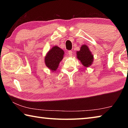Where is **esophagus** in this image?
I'll list each match as a JSON object with an SVG mask.
<instances>
[{
	"label": "esophagus",
	"mask_w": 128,
	"mask_h": 128,
	"mask_svg": "<svg viewBox=\"0 0 128 128\" xmlns=\"http://www.w3.org/2000/svg\"><path fill=\"white\" fill-rule=\"evenodd\" d=\"M68 54H69V55L70 56L72 55V51H71V50H70V51H68Z\"/></svg>",
	"instance_id": "obj_1"
}]
</instances>
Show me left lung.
<instances>
[{
  "label": "left lung",
  "mask_w": 128,
  "mask_h": 128,
  "mask_svg": "<svg viewBox=\"0 0 128 128\" xmlns=\"http://www.w3.org/2000/svg\"><path fill=\"white\" fill-rule=\"evenodd\" d=\"M77 56L78 60L86 67L90 66L93 62V55L86 45L81 47L80 51L77 52Z\"/></svg>",
  "instance_id": "obj_1"
}]
</instances>
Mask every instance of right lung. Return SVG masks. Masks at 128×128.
I'll return each instance as SVG.
<instances>
[{"label": "right lung", "instance_id": "obj_1", "mask_svg": "<svg viewBox=\"0 0 128 128\" xmlns=\"http://www.w3.org/2000/svg\"><path fill=\"white\" fill-rule=\"evenodd\" d=\"M64 51L59 47L52 48L45 57V64L52 71H55L59 65V62L63 59Z\"/></svg>", "mask_w": 128, "mask_h": 128}]
</instances>
